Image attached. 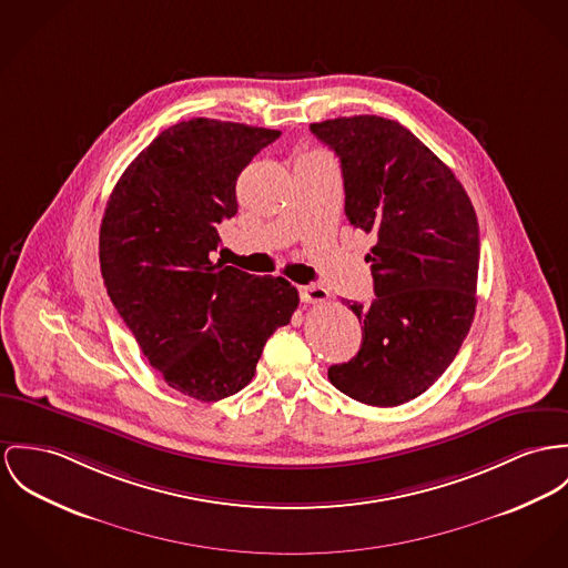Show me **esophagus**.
<instances>
[{
    "instance_id": "34e87169",
    "label": "esophagus",
    "mask_w": 568,
    "mask_h": 568,
    "mask_svg": "<svg viewBox=\"0 0 568 568\" xmlns=\"http://www.w3.org/2000/svg\"><path fill=\"white\" fill-rule=\"evenodd\" d=\"M301 298L303 303H326L328 301V292L320 285H303L301 287Z\"/></svg>"
}]
</instances>
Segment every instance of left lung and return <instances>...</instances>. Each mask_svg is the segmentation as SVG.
<instances>
[{"label":"left lung","mask_w":568,"mask_h":568,"mask_svg":"<svg viewBox=\"0 0 568 568\" xmlns=\"http://www.w3.org/2000/svg\"><path fill=\"white\" fill-rule=\"evenodd\" d=\"M311 131L342 162L349 224L374 233L372 305L354 358L328 381L369 406H399L435 385L476 313L480 229L454 173L406 128L383 116H342Z\"/></svg>","instance_id":"left-lung-1"}]
</instances>
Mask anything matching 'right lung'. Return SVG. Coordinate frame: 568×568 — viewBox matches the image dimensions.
<instances>
[{
    "label": "right lung",
    "mask_w": 568,
    "mask_h": 568,
    "mask_svg": "<svg viewBox=\"0 0 568 568\" xmlns=\"http://www.w3.org/2000/svg\"><path fill=\"white\" fill-rule=\"evenodd\" d=\"M281 131L192 119L162 131L114 185L99 231L108 296L158 374L219 402L244 389L298 292L283 276L212 262L235 181Z\"/></svg>",
    "instance_id": "1"
}]
</instances>
